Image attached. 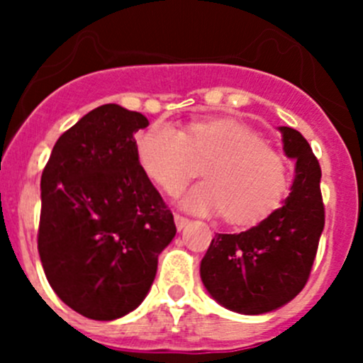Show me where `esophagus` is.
<instances>
[{
    "label": "esophagus",
    "instance_id": "obj_1",
    "mask_svg": "<svg viewBox=\"0 0 363 363\" xmlns=\"http://www.w3.org/2000/svg\"><path fill=\"white\" fill-rule=\"evenodd\" d=\"M174 219H175V226H177V230H182L189 223V219L181 214H174Z\"/></svg>",
    "mask_w": 363,
    "mask_h": 363
}]
</instances>
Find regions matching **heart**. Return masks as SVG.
<instances>
[{"mask_svg": "<svg viewBox=\"0 0 363 363\" xmlns=\"http://www.w3.org/2000/svg\"><path fill=\"white\" fill-rule=\"evenodd\" d=\"M142 170L168 195L181 191L205 167L207 182L189 189L182 207L196 214H225L237 226L272 214L290 189V167L262 135L233 119L195 121L186 130L152 123L137 140Z\"/></svg>", "mask_w": 363, "mask_h": 363, "instance_id": "b5f03b06", "label": "heart"}]
</instances>
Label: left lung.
Returning a JSON list of instances; mask_svg holds the SVG:
<instances>
[{
	"mask_svg": "<svg viewBox=\"0 0 363 363\" xmlns=\"http://www.w3.org/2000/svg\"><path fill=\"white\" fill-rule=\"evenodd\" d=\"M279 131L284 152L296 160L290 196L246 232L216 233L200 265L212 298L240 314L270 313L302 291L325 226L320 163L298 131Z\"/></svg>",
	"mask_w": 363,
	"mask_h": 363,
	"instance_id": "8db88e82",
	"label": "left lung"
}]
</instances>
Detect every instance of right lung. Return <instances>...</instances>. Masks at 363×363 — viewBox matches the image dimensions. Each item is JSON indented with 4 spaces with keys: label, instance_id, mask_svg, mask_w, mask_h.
I'll return each mask as SVG.
<instances>
[{
    "label": "right lung",
    "instance_id": "right-lung-1",
    "mask_svg": "<svg viewBox=\"0 0 363 363\" xmlns=\"http://www.w3.org/2000/svg\"><path fill=\"white\" fill-rule=\"evenodd\" d=\"M140 112L107 104L57 138L42 172L38 252L56 295L111 321L147 295L175 223L137 158Z\"/></svg>",
    "mask_w": 363,
    "mask_h": 363
}]
</instances>
